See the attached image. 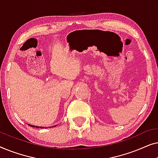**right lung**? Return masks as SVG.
<instances>
[{
	"label": "right lung",
	"instance_id": "obj_1",
	"mask_svg": "<svg viewBox=\"0 0 158 158\" xmlns=\"http://www.w3.org/2000/svg\"><path fill=\"white\" fill-rule=\"evenodd\" d=\"M30 126L32 127H36V128H39V127H40V128H43V127H35V126H31V125H30Z\"/></svg>",
	"mask_w": 158,
	"mask_h": 158
}]
</instances>
